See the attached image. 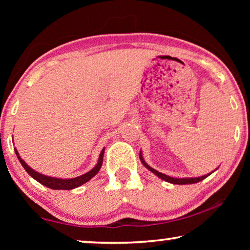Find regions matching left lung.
Returning a JSON list of instances; mask_svg holds the SVG:
<instances>
[{
    "instance_id": "left-lung-1",
    "label": "left lung",
    "mask_w": 250,
    "mask_h": 250,
    "mask_svg": "<svg viewBox=\"0 0 250 250\" xmlns=\"http://www.w3.org/2000/svg\"><path fill=\"white\" fill-rule=\"evenodd\" d=\"M140 160H141V162H142L143 166H145L147 168V170H150L152 173H154V174L156 176H159L160 179H162V180H164L166 182H168V183H172V184H180V185H182V184H194V183H197V182H200L202 180L206 179L207 176L210 175L211 173H213V172H211V173H209V174L203 175V176H200V177H189V179H188H188H176V177H171V176H168V175L163 174V173L156 171V170H154V168H152L150 166H147V164L146 163V161L143 160V158H142L141 152H140Z\"/></svg>"
}]
</instances>
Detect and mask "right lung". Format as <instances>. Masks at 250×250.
<instances>
[{
    "mask_svg": "<svg viewBox=\"0 0 250 250\" xmlns=\"http://www.w3.org/2000/svg\"><path fill=\"white\" fill-rule=\"evenodd\" d=\"M15 153H16V155H18V159L20 160L21 164H22L23 167L26 170L28 174L31 175L33 179H35L37 182H40L41 184H43L45 186H47V188H53V189H73L75 188H78V186L84 184L86 182L92 179V177H94L97 173L99 172L101 166H103L104 149H103V151H101V153L99 155L98 163H97V166L92 168V170H90L87 173H84V174L80 175L78 177H74V179H68V180H62V179H57V177H50V176H46V175L41 174V173L34 171L33 168L29 167L27 164L25 163L22 159H21L19 152L16 149H15Z\"/></svg>",
    "mask_w": 250,
    "mask_h": 250,
    "instance_id": "right-lung-1",
    "label": "right lung"
}]
</instances>
